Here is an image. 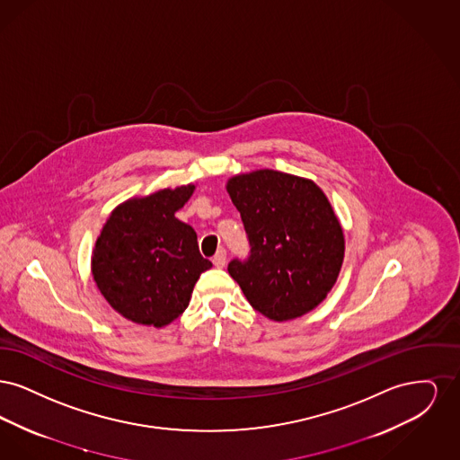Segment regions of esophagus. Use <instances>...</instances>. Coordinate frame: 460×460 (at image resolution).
Segmentation results:
<instances>
[{
    "label": "esophagus",
    "mask_w": 460,
    "mask_h": 460,
    "mask_svg": "<svg viewBox=\"0 0 460 460\" xmlns=\"http://www.w3.org/2000/svg\"><path fill=\"white\" fill-rule=\"evenodd\" d=\"M226 259H227V255H226V250H222L220 248L219 252L214 255V259H212V262H214V265L216 267H219V269H222L224 265H226Z\"/></svg>",
    "instance_id": "esophagus-1"
}]
</instances>
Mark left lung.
<instances>
[{
    "mask_svg": "<svg viewBox=\"0 0 460 460\" xmlns=\"http://www.w3.org/2000/svg\"><path fill=\"white\" fill-rule=\"evenodd\" d=\"M241 214L248 261L227 270L248 304L276 323L326 300L345 259V234L324 191L306 177L259 169L227 179Z\"/></svg>",
    "mask_w": 460,
    "mask_h": 460,
    "instance_id": "8db88e82",
    "label": "left lung"
}]
</instances>
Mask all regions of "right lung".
I'll return each instance as SVG.
<instances>
[{
	"label": "right lung",
	"instance_id": "1",
	"mask_svg": "<svg viewBox=\"0 0 460 460\" xmlns=\"http://www.w3.org/2000/svg\"><path fill=\"white\" fill-rule=\"evenodd\" d=\"M195 184L164 188L117 205L91 255V272L110 306L141 326L164 328L190 305L193 288L212 262L197 233L175 217Z\"/></svg>",
	"mask_w": 460,
	"mask_h": 460
}]
</instances>
